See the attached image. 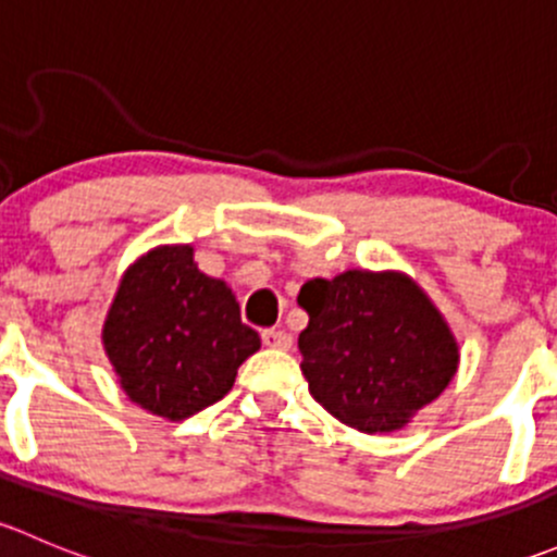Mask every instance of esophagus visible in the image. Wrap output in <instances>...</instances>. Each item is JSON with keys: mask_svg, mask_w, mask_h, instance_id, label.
<instances>
[{"mask_svg": "<svg viewBox=\"0 0 557 557\" xmlns=\"http://www.w3.org/2000/svg\"><path fill=\"white\" fill-rule=\"evenodd\" d=\"M261 339H263V345L277 347V350H288L290 342H294V339H290L288 331H283V329H263Z\"/></svg>", "mask_w": 557, "mask_h": 557, "instance_id": "34e87169", "label": "esophagus"}]
</instances>
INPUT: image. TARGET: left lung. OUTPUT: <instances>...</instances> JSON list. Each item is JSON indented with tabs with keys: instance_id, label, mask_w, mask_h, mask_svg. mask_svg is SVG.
Instances as JSON below:
<instances>
[{
	"instance_id": "obj_1",
	"label": "left lung",
	"mask_w": 557,
	"mask_h": 557,
	"mask_svg": "<svg viewBox=\"0 0 557 557\" xmlns=\"http://www.w3.org/2000/svg\"><path fill=\"white\" fill-rule=\"evenodd\" d=\"M310 323L299 334L301 374L336 420L387 434L450 385L458 345L409 277L350 269L301 285Z\"/></svg>"
}]
</instances>
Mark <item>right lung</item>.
<instances>
[{
  "instance_id": "1",
  "label": "right lung",
  "mask_w": 557,
  "mask_h": 557,
  "mask_svg": "<svg viewBox=\"0 0 557 557\" xmlns=\"http://www.w3.org/2000/svg\"><path fill=\"white\" fill-rule=\"evenodd\" d=\"M102 339L126 396L166 420L221 401L261 347L232 288L201 274L188 245L159 247L123 274Z\"/></svg>"
}]
</instances>
